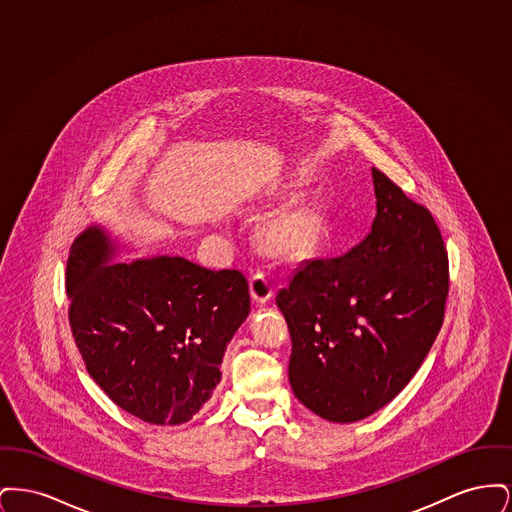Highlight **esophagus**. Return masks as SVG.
Listing matches in <instances>:
<instances>
[{
  "label": "esophagus",
  "instance_id": "obj_1",
  "mask_svg": "<svg viewBox=\"0 0 512 512\" xmlns=\"http://www.w3.org/2000/svg\"><path fill=\"white\" fill-rule=\"evenodd\" d=\"M249 292H251V297H253L255 303L265 305V303H268V301L272 299V295H274V286H272V282H270V278H268L267 274L255 272V274L249 278Z\"/></svg>",
  "mask_w": 512,
  "mask_h": 512
}]
</instances>
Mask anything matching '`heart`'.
<instances>
[{
    "label": "heart",
    "instance_id": "1",
    "mask_svg": "<svg viewBox=\"0 0 512 512\" xmlns=\"http://www.w3.org/2000/svg\"><path fill=\"white\" fill-rule=\"evenodd\" d=\"M315 234V222L305 211H290L274 220L268 228V240L278 251L292 253L311 242Z\"/></svg>",
    "mask_w": 512,
    "mask_h": 512
}]
</instances>
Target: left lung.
Segmentation results:
<instances>
[{"label":"left lung","instance_id":"1","mask_svg":"<svg viewBox=\"0 0 512 512\" xmlns=\"http://www.w3.org/2000/svg\"><path fill=\"white\" fill-rule=\"evenodd\" d=\"M376 217L361 244L315 259L276 295L295 397L332 422L366 418L403 390L445 317L449 259L432 213L372 169Z\"/></svg>","mask_w":512,"mask_h":512}]
</instances>
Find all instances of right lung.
<instances>
[{"instance_id": "right-lung-1", "label": "right lung", "mask_w": 512, "mask_h": 512, "mask_svg": "<svg viewBox=\"0 0 512 512\" xmlns=\"http://www.w3.org/2000/svg\"><path fill=\"white\" fill-rule=\"evenodd\" d=\"M111 257L99 228L69 251V324L86 370L126 413L188 422L217 388L226 343L249 315L247 280L182 257L107 265Z\"/></svg>"}]
</instances>
